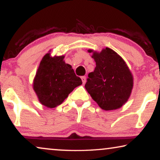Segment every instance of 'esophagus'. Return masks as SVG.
<instances>
[{"mask_svg": "<svg viewBox=\"0 0 160 160\" xmlns=\"http://www.w3.org/2000/svg\"><path fill=\"white\" fill-rule=\"evenodd\" d=\"M81 78H82L83 84H85V83H86V76H82Z\"/></svg>", "mask_w": 160, "mask_h": 160, "instance_id": "obj_1", "label": "esophagus"}]
</instances>
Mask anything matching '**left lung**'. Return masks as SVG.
<instances>
[{"label": "left lung", "instance_id": "1", "mask_svg": "<svg viewBox=\"0 0 160 160\" xmlns=\"http://www.w3.org/2000/svg\"><path fill=\"white\" fill-rule=\"evenodd\" d=\"M89 52L92 50H89ZM96 67L88 74L85 88L100 108L115 110L128 101L133 86V78L126 63L113 50L106 47L94 52Z\"/></svg>", "mask_w": 160, "mask_h": 160}]
</instances>
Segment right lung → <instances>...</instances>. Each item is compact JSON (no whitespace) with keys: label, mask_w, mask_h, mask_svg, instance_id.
<instances>
[{"label":"right lung","mask_w":160,"mask_h":160,"mask_svg":"<svg viewBox=\"0 0 160 160\" xmlns=\"http://www.w3.org/2000/svg\"><path fill=\"white\" fill-rule=\"evenodd\" d=\"M64 58L46 54L34 78L33 89L41 103L48 108L60 105L74 88L82 84L71 65L63 61Z\"/></svg>","instance_id":"add662e5"}]
</instances>
